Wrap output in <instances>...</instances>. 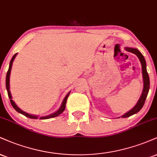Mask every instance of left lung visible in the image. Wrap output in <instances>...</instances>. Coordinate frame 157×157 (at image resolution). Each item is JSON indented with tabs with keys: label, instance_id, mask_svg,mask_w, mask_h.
Here are the masks:
<instances>
[{
	"label": "left lung",
	"instance_id": "1",
	"mask_svg": "<svg viewBox=\"0 0 157 157\" xmlns=\"http://www.w3.org/2000/svg\"><path fill=\"white\" fill-rule=\"evenodd\" d=\"M125 50L128 52H132V53L135 54L136 56H137V58H139L140 61L141 63V66H142V74H143V92L141 94L140 97L137 101V104L135 105V106L133 107L132 109H130L129 111H128L127 113H126L125 114H124L121 116V118H127V117H129L132 116L134 114H136L137 113H138L142 107L144 105L145 101L146 99L147 96H148L149 88H150V80H149V76L147 72L146 69V62H145L144 56H143L142 53H141L140 51L136 48H125Z\"/></svg>",
	"mask_w": 157,
	"mask_h": 157
}]
</instances>
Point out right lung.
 I'll list each match as a JSON object with an SVG mask.
<instances>
[{"label": "right lung", "instance_id": "right-lung-1", "mask_svg": "<svg viewBox=\"0 0 157 157\" xmlns=\"http://www.w3.org/2000/svg\"><path fill=\"white\" fill-rule=\"evenodd\" d=\"M17 53L14 54V56H13L12 58V60H11L10 63H9V70H8V71H7L6 77V90H7V93H8L9 98V99H10L11 104H12V107H14V109H15V110L17 111V112H18L19 113H21V114L24 115L25 116L28 117V118H33V119H37V118H38V116H35V115L29 114V113H25V111L22 110V109H20V107H17V105L16 104L14 103V101L12 100V95H11L10 90H9V88H10V86H9V79H10V74H11V70H12L13 61H14V58H15V57H16V56H17ZM69 94H70V91H69V93H68V94H67V96H66L65 97H64V99H63V101H62V104H61V105H60V108L58 109V110L56 111V112L52 113V114H50V115H48V116H41V117H40V119H48V118H54V117H56V116H59L60 113H63V111H64V109H65L66 104H67V101L68 97H69Z\"/></svg>", "mask_w": 157, "mask_h": 157}]
</instances>
